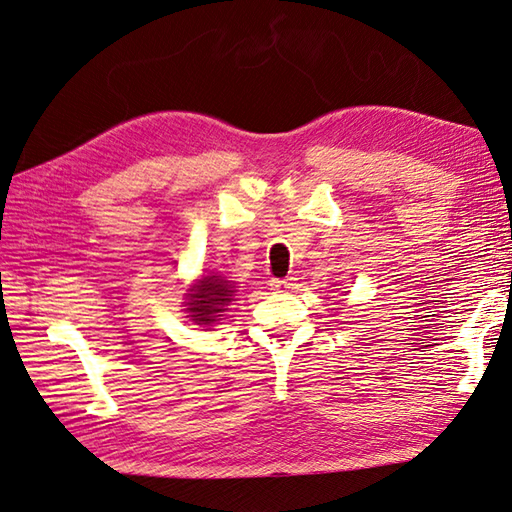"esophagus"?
I'll use <instances>...</instances> for the list:
<instances>
[{
    "mask_svg": "<svg viewBox=\"0 0 512 512\" xmlns=\"http://www.w3.org/2000/svg\"><path fill=\"white\" fill-rule=\"evenodd\" d=\"M290 286H295V284H292V279H270V288L277 290V292H284Z\"/></svg>",
    "mask_w": 512,
    "mask_h": 512,
    "instance_id": "obj_1",
    "label": "esophagus"
}]
</instances>
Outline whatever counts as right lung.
<instances>
[{"instance_id":"1","label":"right lung","mask_w":512,"mask_h":512,"mask_svg":"<svg viewBox=\"0 0 512 512\" xmlns=\"http://www.w3.org/2000/svg\"><path fill=\"white\" fill-rule=\"evenodd\" d=\"M184 306L187 317L195 325L211 328L213 323L224 317V312L235 301V284L222 275H204L184 292Z\"/></svg>"}]
</instances>
